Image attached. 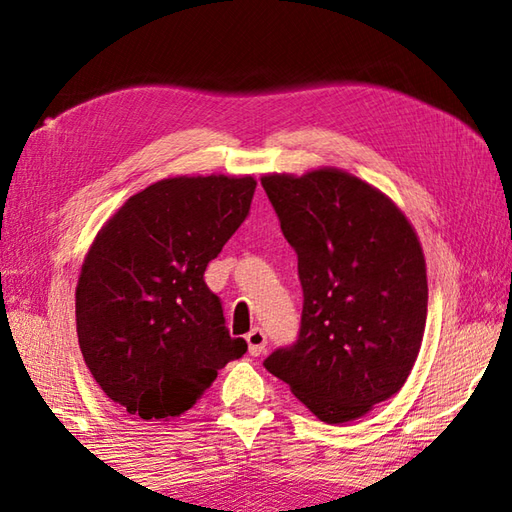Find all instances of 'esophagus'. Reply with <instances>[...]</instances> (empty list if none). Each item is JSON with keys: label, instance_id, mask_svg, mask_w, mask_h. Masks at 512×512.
Returning a JSON list of instances; mask_svg holds the SVG:
<instances>
[{"label": "esophagus", "instance_id": "esophagus-1", "mask_svg": "<svg viewBox=\"0 0 512 512\" xmlns=\"http://www.w3.org/2000/svg\"><path fill=\"white\" fill-rule=\"evenodd\" d=\"M246 343H248V352L253 354V356L264 354V352H266V343H268L264 330H262V328L250 330V332L246 334Z\"/></svg>", "mask_w": 512, "mask_h": 512}]
</instances>
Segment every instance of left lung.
I'll return each instance as SVG.
<instances>
[{"mask_svg":"<svg viewBox=\"0 0 512 512\" xmlns=\"http://www.w3.org/2000/svg\"><path fill=\"white\" fill-rule=\"evenodd\" d=\"M281 231L297 250L299 339L264 367L328 424L363 418L398 394L427 323V264L398 204L343 169L264 173Z\"/></svg>","mask_w":512,"mask_h":512,"instance_id":"8db88e82","label":"left lung"}]
</instances>
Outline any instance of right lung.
<instances>
[{"label":"right lung","mask_w":512,"mask_h":512,"mask_svg":"<svg viewBox=\"0 0 512 512\" xmlns=\"http://www.w3.org/2000/svg\"><path fill=\"white\" fill-rule=\"evenodd\" d=\"M255 187L253 176L162 178L96 233L76 284V334L96 383L134 418L182 416L246 354L204 270L248 217Z\"/></svg>","instance_id":"obj_1"}]
</instances>
